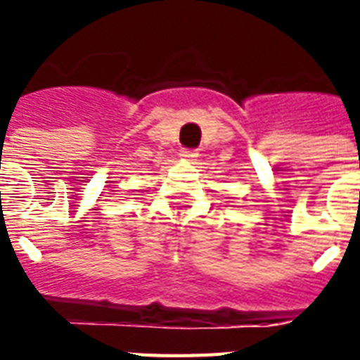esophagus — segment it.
<instances>
[{
  "label": "esophagus",
  "instance_id": "34e87169",
  "mask_svg": "<svg viewBox=\"0 0 360 360\" xmlns=\"http://www.w3.org/2000/svg\"><path fill=\"white\" fill-rule=\"evenodd\" d=\"M179 155H181V157H185V158H196L198 157V153L194 151V149H183Z\"/></svg>",
  "mask_w": 360,
  "mask_h": 360
}]
</instances>
